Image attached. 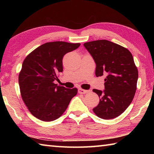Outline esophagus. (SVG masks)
Instances as JSON below:
<instances>
[{
    "mask_svg": "<svg viewBox=\"0 0 154 154\" xmlns=\"http://www.w3.org/2000/svg\"><path fill=\"white\" fill-rule=\"evenodd\" d=\"M89 92H90L89 90H85L82 89V88H79V89L78 90V92H79V94H86Z\"/></svg>",
    "mask_w": 154,
    "mask_h": 154,
    "instance_id": "esophagus-1",
    "label": "esophagus"
}]
</instances>
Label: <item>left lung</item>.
<instances>
[{
    "mask_svg": "<svg viewBox=\"0 0 154 154\" xmlns=\"http://www.w3.org/2000/svg\"><path fill=\"white\" fill-rule=\"evenodd\" d=\"M96 63V77L105 75V90L94 89L100 101L93 109L98 118H117L128 108L136 92L138 70L128 49L107 40L83 44Z\"/></svg>",
    "mask_w": 154,
    "mask_h": 154,
    "instance_id": "obj_1",
    "label": "left lung"
}]
</instances>
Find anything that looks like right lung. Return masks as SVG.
Segmentation results:
<instances>
[{"label":"right lung","mask_w":154,"mask_h":154,"mask_svg":"<svg viewBox=\"0 0 154 154\" xmlns=\"http://www.w3.org/2000/svg\"><path fill=\"white\" fill-rule=\"evenodd\" d=\"M80 43L54 41L44 43L26 56L19 74L21 96L28 110L40 120L51 122L66 111L77 88H66L54 83L63 71L65 54L77 49Z\"/></svg>","instance_id":"add662e5"}]
</instances>
